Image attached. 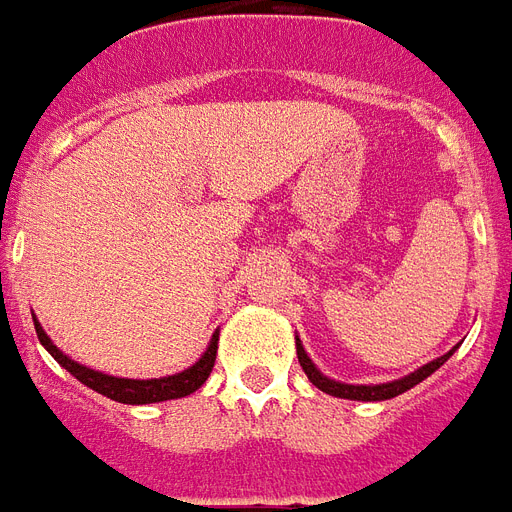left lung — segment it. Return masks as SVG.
<instances>
[{"instance_id": "obj_1", "label": "left lung", "mask_w": 512, "mask_h": 512, "mask_svg": "<svg viewBox=\"0 0 512 512\" xmlns=\"http://www.w3.org/2000/svg\"><path fill=\"white\" fill-rule=\"evenodd\" d=\"M294 343H297V360H300L302 371H305V376L311 379L322 393L327 395H335V398H349V401H387V398H395V395L406 393V390H412L414 384H420L423 379H428V376L434 374L436 368H442V365L453 357V352L458 349V346H453L450 352L442 354V357H436V360H431V363L420 365L417 371H412V374L401 376V379H393V382H382V384H346V382H335V379H330V376H324L316 365H313V360L308 357V352L302 349V341L294 335Z\"/></svg>"}]
</instances>
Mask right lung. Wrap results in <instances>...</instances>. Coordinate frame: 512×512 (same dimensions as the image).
I'll return each instance as SVG.
<instances>
[{
    "label": "right lung",
    "instance_id": "1",
    "mask_svg": "<svg viewBox=\"0 0 512 512\" xmlns=\"http://www.w3.org/2000/svg\"><path fill=\"white\" fill-rule=\"evenodd\" d=\"M35 319V313H32ZM35 333L40 338V343L46 346V352L57 360L65 371L76 376L78 382L87 384L89 390L95 393L106 395L111 401L117 404H130V406H141V404H160V401H174V398H185V395L196 393L201 384L207 382L212 374V365H215V354H218V330L212 333L210 346L207 352L201 354L196 363L179 371V374L171 376H160V379H125V376H111L103 374V371H95V368H87V365L76 363L73 357H67L57 343L51 341L43 330V324L35 319Z\"/></svg>",
    "mask_w": 512,
    "mask_h": 512
}]
</instances>
